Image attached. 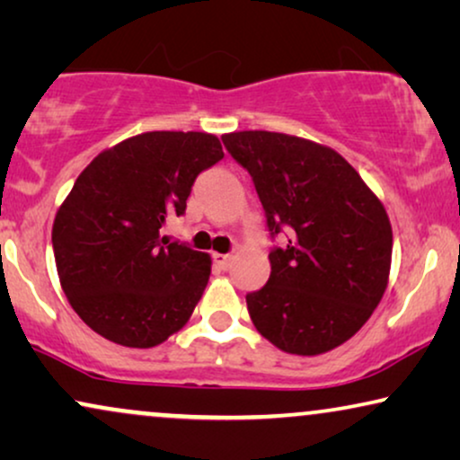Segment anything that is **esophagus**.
<instances>
[{
  "label": "esophagus",
  "instance_id": "obj_1",
  "mask_svg": "<svg viewBox=\"0 0 460 460\" xmlns=\"http://www.w3.org/2000/svg\"><path fill=\"white\" fill-rule=\"evenodd\" d=\"M212 259H214V262H217V265L220 267V269H229L231 265H234V256L231 254H218V252H214L212 254Z\"/></svg>",
  "mask_w": 460,
  "mask_h": 460
}]
</instances>
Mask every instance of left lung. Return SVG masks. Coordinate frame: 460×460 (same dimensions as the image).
Listing matches in <instances>:
<instances>
[{
	"instance_id": "left-lung-1",
	"label": "left lung",
	"mask_w": 460,
	"mask_h": 460,
	"mask_svg": "<svg viewBox=\"0 0 460 460\" xmlns=\"http://www.w3.org/2000/svg\"><path fill=\"white\" fill-rule=\"evenodd\" d=\"M252 176L271 235V275L246 296L254 328L281 351H332L370 320L389 284L394 231L378 195L341 153L284 132L223 134Z\"/></svg>"
}]
</instances>
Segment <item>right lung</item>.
I'll use <instances>...</instances> for the list:
<instances>
[{
  "instance_id": "1",
  "label": "right lung",
  "mask_w": 460,
  "mask_h": 460,
  "mask_svg": "<svg viewBox=\"0 0 460 460\" xmlns=\"http://www.w3.org/2000/svg\"><path fill=\"white\" fill-rule=\"evenodd\" d=\"M208 132H143L77 176L52 225L57 271L73 311L107 341L149 349L185 326L210 279V254L168 243L201 170L223 159Z\"/></svg>"
}]
</instances>
